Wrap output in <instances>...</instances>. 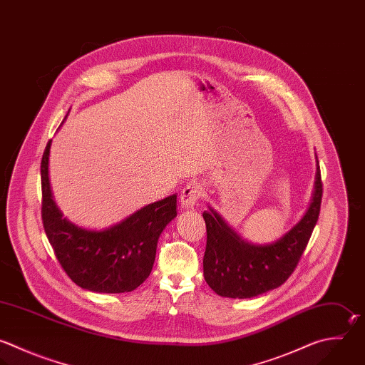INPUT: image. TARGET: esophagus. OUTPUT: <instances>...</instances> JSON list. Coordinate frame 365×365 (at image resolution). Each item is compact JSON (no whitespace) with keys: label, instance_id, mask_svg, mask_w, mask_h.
I'll return each instance as SVG.
<instances>
[{"label":"esophagus","instance_id":"34e87169","mask_svg":"<svg viewBox=\"0 0 365 365\" xmlns=\"http://www.w3.org/2000/svg\"><path fill=\"white\" fill-rule=\"evenodd\" d=\"M201 191H202L201 187L198 184H195V182L185 185L184 190L181 191V197H180L181 207L185 208V210L194 208L197 201H198V198L201 197Z\"/></svg>","mask_w":365,"mask_h":365}]
</instances>
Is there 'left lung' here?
I'll return each instance as SVG.
<instances>
[{
    "mask_svg": "<svg viewBox=\"0 0 365 365\" xmlns=\"http://www.w3.org/2000/svg\"><path fill=\"white\" fill-rule=\"evenodd\" d=\"M321 197L322 184L317 158L314 191L308 208L297 224L267 244H254L241 237L208 204V211L202 212L207 227L202 265L204 278L211 289L227 298H252L284 284L309 241L319 215Z\"/></svg>",
    "mask_w": 365,
    "mask_h": 365,
    "instance_id": "obj_1",
    "label": "left lung"
}]
</instances>
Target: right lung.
Listing matches in <instances>:
<instances>
[{"label":"right lung","mask_w":365,"mask_h":365,"mask_svg":"<svg viewBox=\"0 0 365 365\" xmlns=\"http://www.w3.org/2000/svg\"><path fill=\"white\" fill-rule=\"evenodd\" d=\"M50 141L41 161L43 224L56 257L81 288L130 292L150 275L161 232L177 217V194L141 207L106 228H86L70 221L54 201L50 184Z\"/></svg>","instance_id":"obj_1"}]
</instances>
